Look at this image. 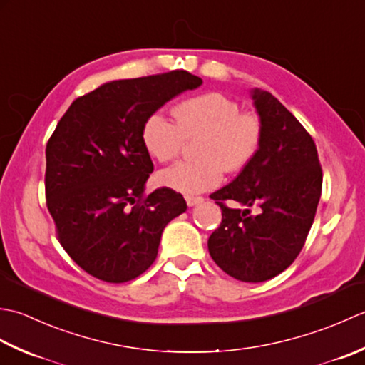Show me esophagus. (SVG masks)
<instances>
[{"mask_svg": "<svg viewBox=\"0 0 365 365\" xmlns=\"http://www.w3.org/2000/svg\"><path fill=\"white\" fill-rule=\"evenodd\" d=\"M202 202H203L202 197H192V195L185 197V203H187V206H195V205L202 203Z\"/></svg>", "mask_w": 365, "mask_h": 365, "instance_id": "obj_1", "label": "esophagus"}]
</instances>
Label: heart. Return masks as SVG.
<instances>
[{
    "mask_svg": "<svg viewBox=\"0 0 365 365\" xmlns=\"http://www.w3.org/2000/svg\"><path fill=\"white\" fill-rule=\"evenodd\" d=\"M176 124L162 113L150 115L141 125V143L158 162L175 159L184 140L198 141L193 146L195 160H181L162 170L158 180L176 192L202 193L224 180V172H241L255 158L262 143L263 128L254 113L222 93H205L178 103L173 110Z\"/></svg>",
    "mask_w": 365,
    "mask_h": 365,
    "instance_id": "obj_1",
    "label": "heart"
}]
</instances>
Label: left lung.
Returning <instances> with one entry per match:
<instances>
[{
    "instance_id": "1",
    "label": "left lung",
    "mask_w": 365,
    "mask_h": 365,
    "mask_svg": "<svg viewBox=\"0 0 365 365\" xmlns=\"http://www.w3.org/2000/svg\"><path fill=\"white\" fill-rule=\"evenodd\" d=\"M252 99L262 143L233 182L211 193L222 222L207 249L228 276L257 284L284 272L299 255L322 197L323 172L315 141L302 124L271 93L257 88ZM227 201L245 210L230 208Z\"/></svg>"
}]
</instances>
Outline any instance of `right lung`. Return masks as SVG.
<instances>
[{
  "label": "right lung",
  "instance_id": "obj_1",
  "mask_svg": "<svg viewBox=\"0 0 365 365\" xmlns=\"http://www.w3.org/2000/svg\"><path fill=\"white\" fill-rule=\"evenodd\" d=\"M203 80L187 71L116 80L80 96L47 143L46 198L63 249L89 276L123 284L150 267L163 228L187 210L168 187L145 195L154 165L141 125Z\"/></svg>",
  "mask_w": 365,
  "mask_h": 365
}]
</instances>
